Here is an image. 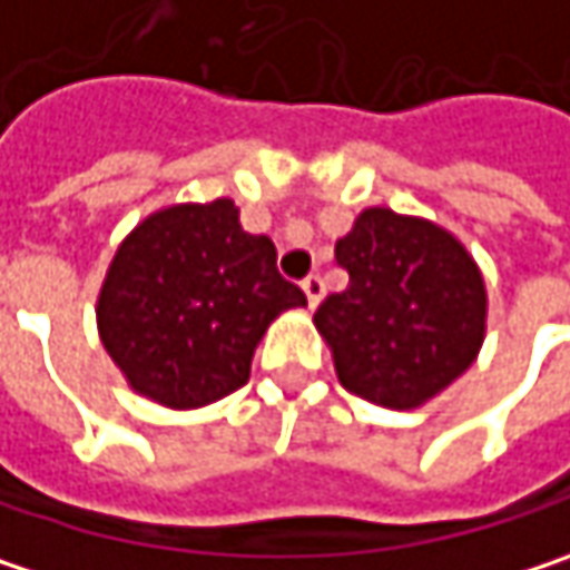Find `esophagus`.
<instances>
[{"label": "esophagus", "mask_w": 570, "mask_h": 570, "mask_svg": "<svg viewBox=\"0 0 570 570\" xmlns=\"http://www.w3.org/2000/svg\"><path fill=\"white\" fill-rule=\"evenodd\" d=\"M303 293H306L309 306H320V299L326 296V284H323V277H320V274H309V277L303 281Z\"/></svg>", "instance_id": "esophagus-1"}]
</instances>
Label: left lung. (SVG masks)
<instances>
[{"instance_id": "1", "label": "left lung", "mask_w": 570, "mask_h": 570, "mask_svg": "<svg viewBox=\"0 0 570 570\" xmlns=\"http://www.w3.org/2000/svg\"><path fill=\"white\" fill-rule=\"evenodd\" d=\"M348 286L316 309L338 382L385 407H417L463 375L487 330V289L463 244L431 222L368 208L336 244Z\"/></svg>"}]
</instances>
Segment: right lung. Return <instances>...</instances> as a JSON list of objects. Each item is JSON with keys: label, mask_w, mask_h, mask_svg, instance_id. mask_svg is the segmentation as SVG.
<instances>
[{"label": "right lung", "mask_w": 570, "mask_h": 570, "mask_svg": "<svg viewBox=\"0 0 570 570\" xmlns=\"http://www.w3.org/2000/svg\"><path fill=\"white\" fill-rule=\"evenodd\" d=\"M289 306L306 293L281 277L274 240L218 198L156 212L120 244L97 326L139 394L198 407L247 385L257 338Z\"/></svg>", "instance_id": "add662e5"}]
</instances>
